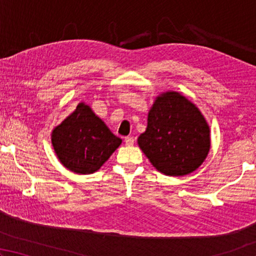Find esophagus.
I'll return each mask as SVG.
<instances>
[{
  "label": "esophagus",
  "instance_id": "34e87169",
  "mask_svg": "<svg viewBox=\"0 0 256 256\" xmlns=\"http://www.w3.org/2000/svg\"><path fill=\"white\" fill-rule=\"evenodd\" d=\"M124 142L127 146H132L135 143V138H132V136H128V138H124Z\"/></svg>",
  "mask_w": 256,
  "mask_h": 256
}]
</instances>
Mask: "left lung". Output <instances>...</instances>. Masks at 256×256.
Returning a JSON list of instances; mask_svg holds the SVG:
<instances>
[{"instance_id": "1", "label": "left lung", "mask_w": 256, "mask_h": 256, "mask_svg": "<svg viewBox=\"0 0 256 256\" xmlns=\"http://www.w3.org/2000/svg\"><path fill=\"white\" fill-rule=\"evenodd\" d=\"M138 143L160 174L184 176L197 170L208 157L210 126L194 102L180 92L168 90L156 96Z\"/></svg>"}]
</instances>
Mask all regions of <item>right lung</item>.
<instances>
[{"mask_svg": "<svg viewBox=\"0 0 256 256\" xmlns=\"http://www.w3.org/2000/svg\"><path fill=\"white\" fill-rule=\"evenodd\" d=\"M51 142L66 169L78 174H90L104 166L122 140L110 130L88 104L80 102L54 128Z\"/></svg>", "mask_w": 256, "mask_h": 256, "instance_id": "right-lung-1", "label": "right lung"}]
</instances>
